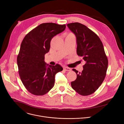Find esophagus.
I'll list each match as a JSON object with an SVG mask.
<instances>
[{
    "label": "esophagus",
    "instance_id": "34e87169",
    "mask_svg": "<svg viewBox=\"0 0 124 124\" xmlns=\"http://www.w3.org/2000/svg\"><path fill=\"white\" fill-rule=\"evenodd\" d=\"M63 69L65 71H70L71 70V68H70L69 67H64Z\"/></svg>",
    "mask_w": 124,
    "mask_h": 124
}]
</instances>
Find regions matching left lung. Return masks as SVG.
<instances>
[{
  "instance_id": "obj_1",
  "label": "left lung",
  "mask_w": 124,
  "mask_h": 124,
  "mask_svg": "<svg viewBox=\"0 0 124 124\" xmlns=\"http://www.w3.org/2000/svg\"><path fill=\"white\" fill-rule=\"evenodd\" d=\"M67 26L76 37L78 55L85 62L82 72L72 69L77 78L71 82V86L81 95H90L103 83L108 68V58L101 40L93 31L78 22L69 23Z\"/></svg>"
}]
</instances>
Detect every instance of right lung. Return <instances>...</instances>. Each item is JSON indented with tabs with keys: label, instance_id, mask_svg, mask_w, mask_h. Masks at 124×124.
Wrapping results in <instances>:
<instances>
[{
	"label": "right lung",
	"instance_id": "right-lung-1",
	"mask_svg": "<svg viewBox=\"0 0 124 124\" xmlns=\"http://www.w3.org/2000/svg\"><path fill=\"white\" fill-rule=\"evenodd\" d=\"M65 28V24L42 23L23 39L17 63L20 79L30 93L37 96L46 94L54 85L56 74L63 70L59 64H47L44 56L50 50L52 38Z\"/></svg>",
	"mask_w": 124,
	"mask_h": 124
}]
</instances>
